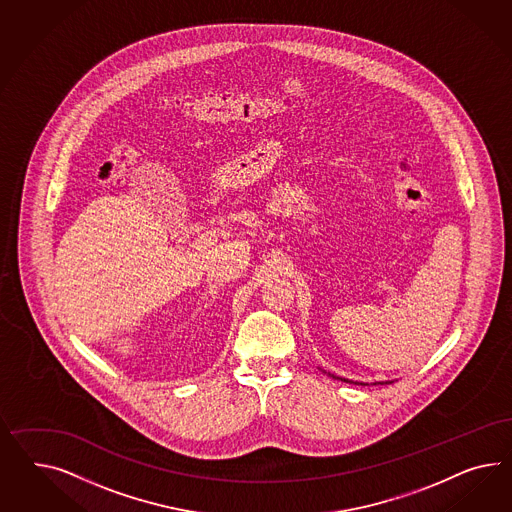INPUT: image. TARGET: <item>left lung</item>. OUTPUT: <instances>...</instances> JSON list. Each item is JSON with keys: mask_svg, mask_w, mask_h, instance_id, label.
<instances>
[{"mask_svg": "<svg viewBox=\"0 0 512 512\" xmlns=\"http://www.w3.org/2000/svg\"><path fill=\"white\" fill-rule=\"evenodd\" d=\"M328 375H330V377H334L332 373H328ZM334 379H341V377H334ZM341 381H347V379H341ZM347 383H353V381H347ZM360 385H364V383H360ZM375 385H377V383H375ZM381 385H383V383H381Z\"/></svg>", "mask_w": 512, "mask_h": 512, "instance_id": "left-lung-1", "label": "left lung"}]
</instances>
